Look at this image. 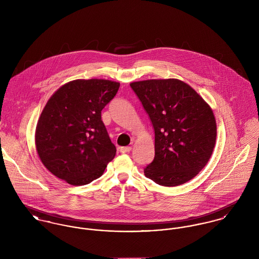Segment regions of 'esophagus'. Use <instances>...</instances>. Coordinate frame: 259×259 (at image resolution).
I'll list each match as a JSON object with an SVG mask.
<instances>
[{
  "mask_svg": "<svg viewBox=\"0 0 259 259\" xmlns=\"http://www.w3.org/2000/svg\"><path fill=\"white\" fill-rule=\"evenodd\" d=\"M119 150L122 153H127V152H130L132 150V147H121V148H119Z\"/></svg>",
  "mask_w": 259,
  "mask_h": 259,
  "instance_id": "obj_1",
  "label": "esophagus"
}]
</instances>
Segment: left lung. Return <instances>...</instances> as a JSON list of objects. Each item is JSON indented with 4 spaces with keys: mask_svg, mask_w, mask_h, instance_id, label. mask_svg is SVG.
<instances>
[{
    "mask_svg": "<svg viewBox=\"0 0 259 259\" xmlns=\"http://www.w3.org/2000/svg\"><path fill=\"white\" fill-rule=\"evenodd\" d=\"M154 128V158L145 176L157 185L177 186L196 177L208 162L217 141L209 105L178 78L131 82Z\"/></svg>",
    "mask_w": 259,
    "mask_h": 259,
    "instance_id": "1",
    "label": "left lung"
}]
</instances>
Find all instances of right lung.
Returning <instances> with one entry per match:
<instances>
[{
	"instance_id": "obj_1",
	"label": "right lung",
	"mask_w": 259,
	"mask_h": 259,
	"mask_svg": "<svg viewBox=\"0 0 259 259\" xmlns=\"http://www.w3.org/2000/svg\"><path fill=\"white\" fill-rule=\"evenodd\" d=\"M119 82L74 79L49 99L37 120V154L54 176L72 185L99 179L115 155L102 120V111L117 93Z\"/></svg>"
}]
</instances>
